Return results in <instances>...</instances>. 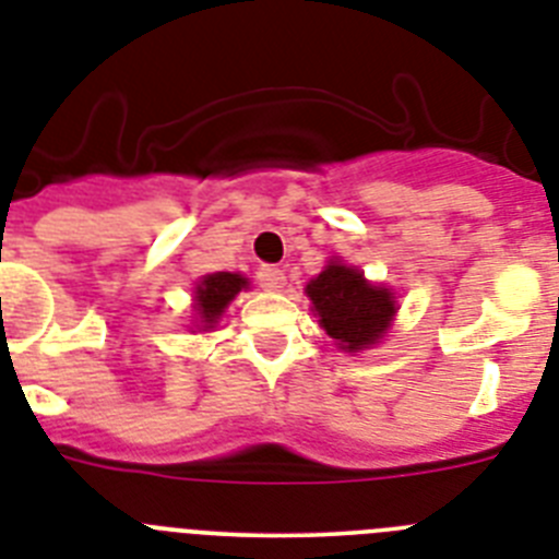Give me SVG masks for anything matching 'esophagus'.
Instances as JSON below:
<instances>
[{
  "label": "esophagus",
  "mask_w": 559,
  "mask_h": 559,
  "mask_svg": "<svg viewBox=\"0 0 559 559\" xmlns=\"http://www.w3.org/2000/svg\"><path fill=\"white\" fill-rule=\"evenodd\" d=\"M257 280H260V285L265 290H280L285 285V271L276 269V265H262L257 271Z\"/></svg>",
  "instance_id": "obj_1"
}]
</instances>
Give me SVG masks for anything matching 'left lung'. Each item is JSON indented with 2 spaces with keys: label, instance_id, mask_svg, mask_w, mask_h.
I'll use <instances>...</instances> for the list:
<instances>
[{
  "label": "left lung",
  "instance_id": "1",
  "mask_svg": "<svg viewBox=\"0 0 559 559\" xmlns=\"http://www.w3.org/2000/svg\"><path fill=\"white\" fill-rule=\"evenodd\" d=\"M306 290L325 334L345 352L377 343L396 311L389 288L366 283V276L343 262H331Z\"/></svg>",
  "mask_w": 559,
  "mask_h": 559
}]
</instances>
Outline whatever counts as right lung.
<instances>
[{
    "label": "right lung",
    "mask_w": 559,
    "mask_h": 559,
    "mask_svg": "<svg viewBox=\"0 0 559 559\" xmlns=\"http://www.w3.org/2000/svg\"><path fill=\"white\" fill-rule=\"evenodd\" d=\"M246 285V276L228 274V271L207 274L205 280H202L200 288H197V311H200L205 329H214V322L223 317L225 306H228L230 299L237 297Z\"/></svg>",
    "instance_id": "obj_1"
}]
</instances>
